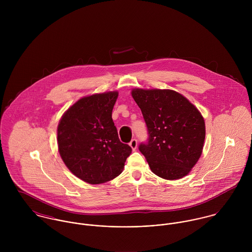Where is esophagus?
I'll use <instances>...</instances> for the list:
<instances>
[{"label": "esophagus", "instance_id": "1", "mask_svg": "<svg viewBox=\"0 0 252 252\" xmlns=\"http://www.w3.org/2000/svg\"><path fill=\"white\" fill-rule=\"evenodd\" d=\"M129 144H130V146H131V148H132L133 150H136V148H137V146H138V141H137L136 139H133Z\"/></svg>", "mask_w": 252, "mask_h": 252}]
</instances>
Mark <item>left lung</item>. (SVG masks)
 Returning a JSON list of instances; mask_svg holds the SVG:
<instances>
[{"label": "left lung", "mask_w": 252, "mask_h": 252, "mask_svg": "<svg viewBox=\"0 0 252 252\" xmlns=\"http://www.w3.org/2000/svg\"><path fill=\"white\" fill-rule=\"evenodd\" d=\"M148 131L141 144L152 173L164 180L187 176L201 157L206 137L205 120L183 95L170 89L132 90Z\"/></svg>", "instance_id": "left-lung-1"}]
</instances>
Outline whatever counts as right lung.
<instances>
[{
	"mask_svg": "<svg viewBox=\"0 0 252 252\" xmlns=\"http://www.w3.org/2000/svg\"><path fill=\"white\" fill-rule=\"evenodd\" d=\"M118 92L93 94L76 101L57 127L60 156L72 174L100 184L119 176L132 148L119 141L111 118Z\"/></svg>",
	"mask_w": 252,
	"mask_h": 252,
	"instance_id": "1",
	"label": "right lung"
}]
</instances>
